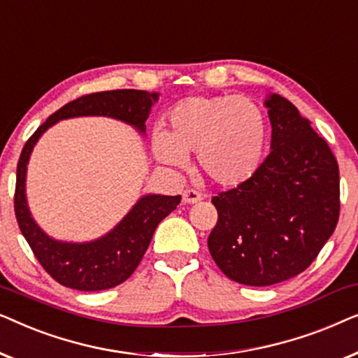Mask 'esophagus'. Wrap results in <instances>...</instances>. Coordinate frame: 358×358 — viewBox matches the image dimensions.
<instances>
[{
    "label": "esophagus",
    "instance_id": "1",
    "mask_svg": "<svg viewBox=\"0 0 358 358\" xmlns=\"http://www.w3.org/2000/svg\"><path fill=\"white\" fill-rule=\"evenodd\" d=\"M182 200H184V203H199L200 200H202V194L197 192L195 189H187V190H184Z\"/></svg>",
    "mask_w": 358,
    "mask_h": 358
}]
</instances>
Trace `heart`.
I'll return each mask as SVG.
<instances>
[{
	"label": "heart",
	"mask_w": 358,
	"mask_h": 358,
	"mask_svg": "<svg viewBox=\"0 0 358 358\" xmlns=\"http://www.w3.org/2000/svg\"><path fill=\"white\" fill-rule=\"evenodd\" d=\"M267 143V122L256 102L231 94L190 96L168 114V129L156 131L153 153L161 163L185 166L197 153L199 169L223 189L256 174Z\"/></svg>",
	"instance_id": "obj_1"
}]
</instances>
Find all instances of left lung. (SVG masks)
Returning a JSON list of instances; mask_svg holds the SVG:
<instances>
[{"instance_id": "8db88e82", "label": "left lung", "mask_w": 358, "mask_h": 358, "mask_svg": "<svg viewBox=\"0 0 358 358\" xmlns=\"http://www.w3.org/2000/svg\"><path fill=\"white\" fill-rule=\"evenodd\" d=\"M271 153L248 182L212 197L208 251L224 275L267 287L306 271L339 222V166L329 145L285 97L266 101Z\"/></svg>"}]
</instances>
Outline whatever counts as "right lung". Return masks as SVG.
Returning <instances> with one entry per match:
<instances>
[{
  "instance_id": "obj_1",
  "label": "right lung",
  "mask_w": 358,
  "mask_h": 358,
  "mask_svg": "<svg viewBox=\"0 0 358 358\" xmlns=\"http://www.w3.org/2000/svg\"><path fill=\"white\" fill-rule=\"evenodd\" d=\"M158 96L159 92L136 90L102 91L81 96L48 117L24 145L17 161L14 213L34 256L48 275L62 285L73 290L99 292L125 282L145 256L156 227L179 205L180 195H145L110 233L96 241L83 244L55 241L37 227L27 208L24 185L34 145L43 131L58 120L81 115L114 117L145 131V122Z\"/></svg>"
}]
</instances>
